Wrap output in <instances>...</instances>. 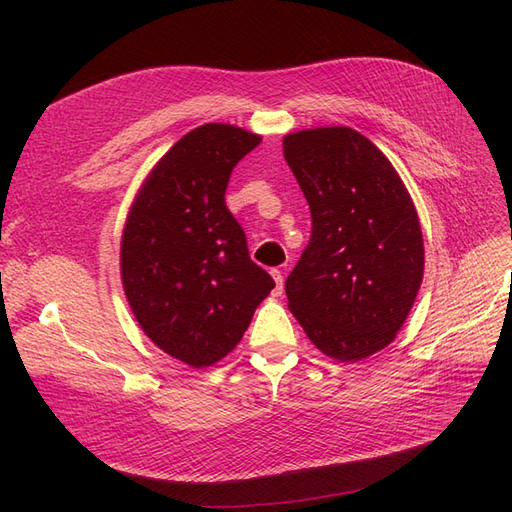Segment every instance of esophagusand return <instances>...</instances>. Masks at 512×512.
Wrapping results in <instances>:
<instances>
[{
  "label": "esophagus",
  "instance_id": "obj_1",
  "mask_svg": "<svg viewBox=\"0 0 512 512\" xmlns=\"http://www.w3.org/2000/svg\"><path fill=\"white\" fill-rule=\"evenodd\" d=\"M271 275H273V280H275L273 294H275V297H282V292H284V273L280 269H271Z\"/></svg>",
  "mask_w": 512,
  "mask_h": 512
}]
</instances>
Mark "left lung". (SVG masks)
Segmentation results:
<instances>
[{"mask_svg": "<svg viewBox=\"0 0 512 512\" xmlns=\"http://www.w3.org/2000/svg\"><path fill=\"white\" fill-rule=\"evenodd\" d=\"M284 158L312 213L288 307L324 354L361 361L393 342L421 288L412 198L384 153L350 128L288 134Z\"/></svg>", "mask_w": 512, "mask_h": 512, "instance_id": "1", "label": "left lung"}]
</instances>
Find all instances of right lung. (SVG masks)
Returning <instances> with one entry per match:
<instances>
[{
    "label": "right lung",
    "mask_w": 512,
    "mask_h": 512,
    "mask_svg": "<svg viewBox=\"0 0 512 512\" xmlns=\"http://www.w3.org/2000/svg\"><path fill=\"white\" fill-rule=\"evenodd\" d=\"M258 145L226 123L188 132L151 170L123 230L121 280L138 324L192 367L235 348L275 288L224 198L232 168Z\"/></svg>",
    "instance_id": "add662e5"
}]
</instances>
